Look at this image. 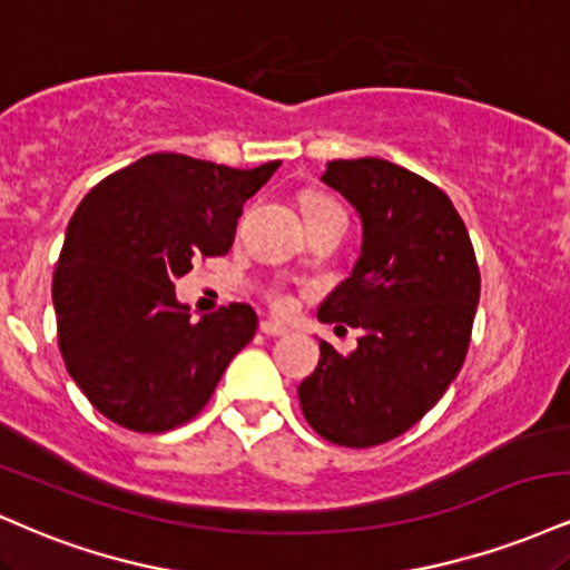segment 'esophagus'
Wrapping results in <instances>:
<instances>
[{"mask_svg":"<svg viewBox=\"0 0 570 570\" xmlns=\"http://www.w3.org/2000/svg\"><path fill=\"white\" fill-rule=\"evenodd\" d=\"M259 328H263V334H267V337H286V334H289V328H286L284 324H278V321H273V318L263 321Z\"/></svg>","mask_w":570,"mask_h":570,"instance_id":"1","label":"esophagus"}]
</instances>
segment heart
<instances>
[{
	"label": "heart",
	"instance_id": "obj_1",
	"mask_svg": "<svg viewBox=\"0 0 570 570\" xmlns=\"http://www.w3.org/2000/svg\"><path fill=\"white\" fill-rule=\"evenodd\" d=\"M326 207H334V204L324 196H318V194H305L303 196V215H305V212L326 209ZM276 303H278V307H286V297H276Z\"/></svg>",
	"mask_w": 570,
	"mask_h": 570
}]
</instances>
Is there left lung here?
Wrapping results in <instances>:
<instances>
[{"instance_id": "obj_1", "label": "left lung", "mask_w": 570, "mask_h": 570, "mask_svg": "<svg viewBox=\"0 0 570 570\" xmlns=\"http://www.w3.org/2000/svg\"><path fill=\"white\" fill-rule=\"evenodd\" d=\"M321 183L358 212L361 255L318 321L363 334L351 355L321 340L297 395L321 438L368 449L414 428L456 380L481 273L454 204L424 177L366 156L328 161Z\"/></svg>"}]
</instances>
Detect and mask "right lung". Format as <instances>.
<instances>
[{"instance_id":"add662e5","label":"right lung","mask_w":570,"mask_h":570,"mask_svg":"<svg viewBox=\"0 0 570 570\" xmlns=\"http://www.w3.org/2000/svg\"><path fill=\"white\" fill-rule=\"evenodd\" d=\"M278 167L150 154L81 198L52 305L68 374L102 416L135 433H167L207 406L233 355L255 337L257 313L233 303L194 324L175 281L196 257L230 249L244 202Z\"/></svg>"}]
</instances>
